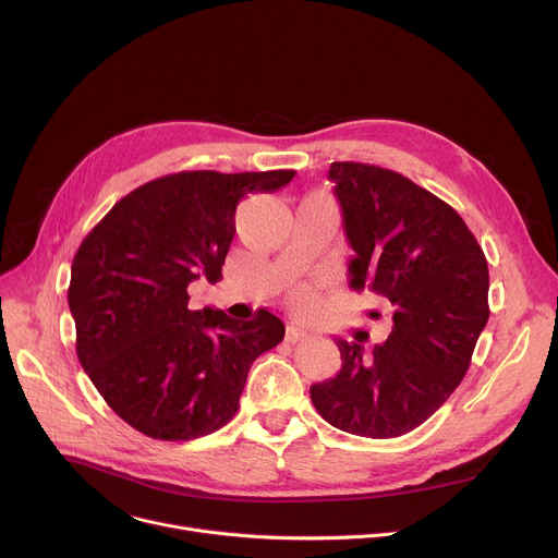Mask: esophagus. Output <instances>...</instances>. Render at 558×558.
I'll return each mask as SVG.
<instances>
[{
	"label": "esophagus",
	"instance_id": "obj_1",
	"mask_svg": "<svg viewBox=\"0 0 558 558\" xmlns=\"http://www.w3.org/2000/svg\"><path fill=\"white\" fill-rule=\"evenodd\" d=\"M308 338V333H306V329H302L300 325H289L287 327V342H291V344H295V342H302V340H306Z\"/></svg>",
	"mask_w": 558,
	"mask_h": 558
}]
</instances>
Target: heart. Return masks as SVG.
I'll use <instances>...</instances> for the list:
<instances>
[{
  "label": "heart",
  "instance_id": "heart-1",
  "mask_svg": "<svg viewBox=\"0 0 558 558\" xmlns=\"http://www.w3.org/2000/svg\"><path fill=\"white\" fill-rule=\"evenodd\" d=\"M300 298H302V300H308V291H300Z\"/></svg>",
  "mask_w": 558,
  "mask_h": 558
}]
</instances>
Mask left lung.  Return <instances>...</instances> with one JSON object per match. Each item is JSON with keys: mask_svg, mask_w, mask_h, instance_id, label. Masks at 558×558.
<instances>
[{"mask_svg": "<svg viewBox=\"0 0 558 558\" xmlns=\"http://www.w3.org/2000/svg\"><path fill=\"white\" fill-rule=\"evenodd\" d=\"M355 256L349 284L390 302L386 342L336 340L342 368L311 386L331 426L371 439L424 424L463 379L488 323V263L463 218L411 179L366 163H331Z\"/></svg>", "mask_w": 558, "mask_h": 558, "instance_id": "left-lung-1", "label": "left lung"}]
</instances>
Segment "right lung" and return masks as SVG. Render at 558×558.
Segmentation results:
<instances>
[{"label":"right lung","mask_w":558,"mask_h":558,"mask_svg":"<svg viewBox=\"0 0 558 558\" xmlns=\"http://www.w3.org/2000/svg\"><path fill=\"white\" fill-rule=\"evenodd\" d=\"M293 170L154 179L123 196L76 250L68 304L76 355L108 407L138 433L187 441L238 411L258 355L284 338L260 308L233 320L187 306V287L222 278L235 207L250 192H276Z\"/></svg>","instance_id":"1"}]
</instances>
